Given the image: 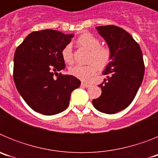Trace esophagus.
Listing matches in <instances>:
<instances>
[{
	"label": "esophagus",
	"mask_w": 158,
	"mask_h": 158,
	"mask_svg": "<svg viewBox=\"0 0 158 158\" xmlns=\"http://www.w3.org/2000/svg\"><path fill=\"white\" fill-rule=\"evenodd\" d=\"M81 86H83V87H85V88H89L90 86H91V85H89V84H88V83H85V82H81Z\"/></svg>",
	"instance_id": "34e87169"
}]
</instances>
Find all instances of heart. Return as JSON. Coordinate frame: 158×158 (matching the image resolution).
I'll use <instances>...</instances> for the list:
<instances>
[{
  "label": "heart",
  "instance_id": "obj_1",
  "mask_svg": "<svg viewBox=\"0 0 158 158\" xmlns=\"http://www.w3.org/2000/svg\"><path fill=\"white\" fill-rule=\"evenodd\" d=\"M77 43L81 47L89 51L88 62L86 65H74L69 68L71 75L82 81H88L97 73V70L104 69L112 60V52L109 47L100 46L99 39L90 33H84L78 37ZM62 58L65 63L71 65L73 62L72 47L67 44L62 48Z\"/></svg>",
  "mask_w": 158,
  "mask_h": 158
}]
</instances>
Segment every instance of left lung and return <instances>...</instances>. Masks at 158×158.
I'll list each match as a JSON object with an SVG mask.
<instances>
[{"instance_id":"1","label":"left lung","mask_w":158,"mask_h":158,"mask_svg":"<svg viewBox=\"0 0 158 158\" xmlns=\"http://www.w3.org/2000/svg\"><path fill=\"white\" fill-rule=\"evenodd\" d=\"M112 52V60L103 74H108L99 87L101 96L93 100L96 110L115 114L133 101L142 84L145 65L141 48L127 31L117 26L96 27Z\"/></svg>"}]
</instances>
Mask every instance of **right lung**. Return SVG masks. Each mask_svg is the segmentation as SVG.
I'll list each match as a JSON object with an SVG mask.
<instances>
[{
    "label": "right lung",
    "mask_w": 158,
    "mask_h": 158,
    "mask_svg": "<svg viewBox=\"0 0 158 158\" xmlns=\"http://www.w3.org/2000/svg\"><path fill=\"white\" fill-rule=\"evenodd\" d=\"M73 37V35L59 31H38L30 33L16 48L14 82L20 96L35 111L53 115L65 111L71 93L81 85L75 77L58 73L65 69L61 52Z\"/></svg>",
    "instance_id": "right-lung-1"
}]
</instances>
